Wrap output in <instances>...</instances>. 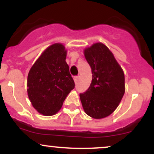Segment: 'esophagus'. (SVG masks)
<instances>
[{"label":"esophagus","instance_id":"obj_1","mask_svg":"<svg viewBox=\"0 0 154 154\" xmlns=\"http://www.w3.org/2000/svg\"><path fill=\"white\" fill-rule=\"evenodd\" d=\"M79 79V77H78V76H76V77H74V80H75V84H77V83L78 82Z\"/></svg>","mask_w":154,"mask_h":154}]
</instances>
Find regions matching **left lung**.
<instances>
[{
  "label": "left lung",
  "mask_w": 154,
  "mask_h": 154,
  "mask_svg": "<svg viewBox=\"0 0 154 154\" xmlns=\"http://www.w3.org/2000/svg\"><path fill=\"white\" fill-rule=\"evenodd\" d=\"M92 71V82L80 93L83 109L93 119H103L112 114L125 92V75L111 51L101 43L93 44L84 50Z\"/></svg>",
  "instance_id": "left-lung-1"
}]
</instances>
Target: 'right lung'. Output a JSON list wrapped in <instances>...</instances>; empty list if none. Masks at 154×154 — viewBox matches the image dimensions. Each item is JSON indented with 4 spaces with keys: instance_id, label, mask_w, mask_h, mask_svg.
I'll return each mask as SVG.
<instances>
[{
    "instance_id": "add662e5",
    "label": "right lung",
    "mask_w": 154,
    "mask_h": 154,
    "mask_svg": "<svg viewBox=\"0 0 154 154\" xmlns=\"http://www.w3.org/2000/svg\"><path fill=\"white\" fill-rule=\"evenodd\" d=\"M66 53L63 44H53L42 53L28 74L29 99L32 106L44 116L56 114L75 88L66 62Z\"/></svg>"
}]
</instances>
